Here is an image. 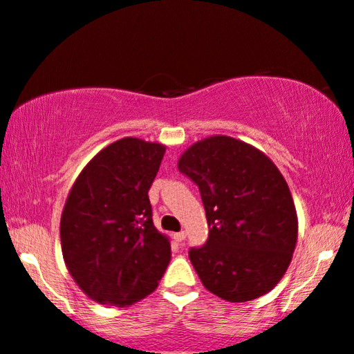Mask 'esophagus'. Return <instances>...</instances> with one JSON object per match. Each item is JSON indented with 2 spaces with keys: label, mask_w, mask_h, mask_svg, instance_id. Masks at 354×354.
<instances>
[{
  "label": "esophagus",
  "mask_w": 354,
  "mask_h": 354,
  "mask_svg": "<svg viewBox=\"0 0 354 354\" xmlns=\"http://www.w3.org/2000/svg\"><path fill=\"white\" fill-rule=\"evenodd\" d=\"M173 237H175V241H176V242H183L184 239H186V232H184V231H181V232H176L175 236H173Z\"/></svg>",
  "instance_id": "1"
}]
</instances>
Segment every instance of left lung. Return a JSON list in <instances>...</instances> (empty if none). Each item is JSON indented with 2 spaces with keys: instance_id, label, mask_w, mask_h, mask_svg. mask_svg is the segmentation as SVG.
Here are the masks:
<instances>
[{
  "instance_id": "obj_1",
  "label": "left lung",
  "mask_w": 354,
  "mask_h": 354,
  "mask_svg": "<svg viewBox=\"0 0 354 354\" xmlns=\"http://www.w3.org/2000/svg\"><path fill=\"white\" fill-rule=\"evenodd\" d=\"M178 168L201 191L207 242L189 250L203 287L232 303L265 295L286 274L298 237L290 189L250 144L210 136L192 144Z\"/></svg>"
}]
</instances>
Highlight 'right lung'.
I'll use <instances>...</instances> for the list:
<instances>
[{
    "instance_id": "right-lung-1",
    "label": "right lung",
    "mask_w": 354,
    "mask_h": 354,
    "mask_svg": "<svg viewBox=\"0 0 354 354\" xmlns=\"http://www.w3.org/2000/svg\"><path fill=\"white\" fill-rule=\"evenodd\" d=\"M165 146L123 138L96 153L68 192L61 216L66 266L101 305H133L158 286L171 258L152 221L149 189Z\"/></svg>"
}]
</instances>
